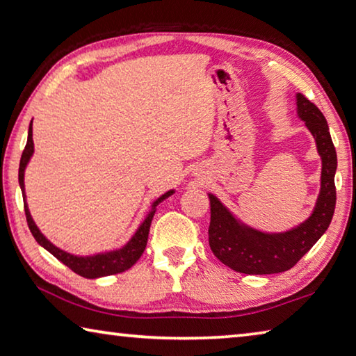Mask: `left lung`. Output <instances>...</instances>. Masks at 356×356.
<instances>
[{"label":"left lung","instance_id":"8db88e82","mask_svg":"<svg viewBox=\"0 0 356 356\" xmlns=\"http://www.w3.org/2000/svg\"><path fill=\"white\" fill-rule=\"evenodd\" d=\"M297 113L314 136L322 159L321 193L308 220L286 232H262L237 220L218 197L209 193V245L213 254L236 272L245 275L286 272L314 246L333 218L337 156L327 119L303 94H297Z\"/></svg>","mask_w":356,"mask_h":356}]
</instances>
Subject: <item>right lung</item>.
Returning <instances> with one entry per match:
<instances>
[{"mask_svg":"<svg viewBox=\"0 0 356 356\" xmlns=\"http://www.w3.org/2000/svg\"><path fill=\"white\" fill-rule=\"evenodd\" d=\"M33 154H34V143H33V120H31V124H29V129H28V141H26L25 150H23L22 154L20 168H19V184H20L23 196H25V170H26L28 161L31 160ZM172 193L174 190L166 191L165 195H161L159 200L154 201L150 212L147 213L146 218H144L140 227H138L135 236L129 240L127 245H124L122 248L119 250L99 252V254H94V256H75L53 245L50 240H48L44 234L39 231V227L35 226L33 216L29 213L26 196L23 197V202H25V213H26L29 231H31L35 242H38L40 246H44L47 251H50L58 261H61L64 265H67L72 272L83 276V278L95 280V278H102V276L122 273L125 270H129L131 265L136 264V261L141 257L144 250H146L150 222H152L156 206H159L161 201H165L166 197H170Z\"/></svg>","mask_w":356,"mask_h":356,"instance_id":"right-lung-1","label":"right lung"}]
</instances>
